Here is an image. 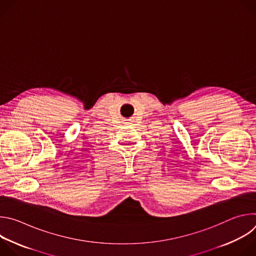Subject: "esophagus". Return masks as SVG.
I'll return each mask as SVG.
<instances>
[{
  "label": "esophagus",
  "mask_w": 256,
  "mask_h": 256,
  "mask_svg": "<svg viewBox=\"0 0 256 256\" xmlns=\"http://www.w3.org/2000/svg\"><path fill=\"white\" fill-rule=\"evenodd\" d=\"M132 122V120H126L124 124H130Z\"/></svg>",
  "instance_id": "1"
}]
</instances>
